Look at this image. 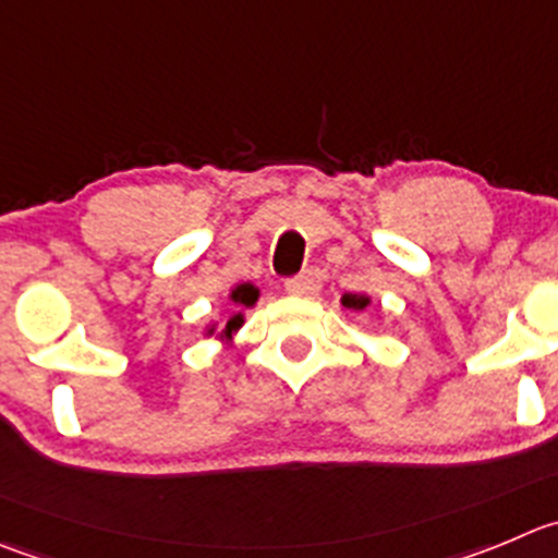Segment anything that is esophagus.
Masks as SVG:
<instances>
[{
	"label": "esophagus",
	"mask_w": 558,
	"mask_h": 558,
	"mask_svg": "<svg viewBox=\"0 0 558 558\" xmlns=\"http://www.w3.org/2000/svg\"><path fill=\"white\" fill-rule=\"evenodd\" d=\"M284 288H288V293L306 295V299H312V295L320 293V270H317V268L304 270L301 276H295V279L284 282Z\"/></svg>",
	"instance_id": "34e87169"
}]
</instances>
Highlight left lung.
<instances>
[{
  "mask_svg": "<svg viewBox=\"0 0 558 558\" xmlns=\"http://www.w3.org/2000/svg\"><path fill=\"white\" fill-rule=\"evenodd\" d=\"M342 306L344 310H353V312H362L369 306L367 295H355V293H344L342 295Z\"/></svg>",
  "mask_w": 558,
  "mask_h": 558,
  "instance_id": "left-lung-1",
  "label": "left lung"
}]
</instances>
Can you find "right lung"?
I'll return each instance as SVG.
<instances>
[{"label": "right lung", "instance_id": "obj_1", "mask_svg": "<svg viewBox=\"0 0 558 558\" xmlns=\"http://www.w3.org/2000/svg\"><path fill=\"white\" fill-rule=\"evenodd\" d=\"M257 288H252V284H238L235 290H232V304H238V306H252L254 301H257ZM243 323V315H232L230 320H227V326H225V333H232L235 331L238 326H241Z\"/></svg>", "mask_w": 558, "mask_h": 558}]
</instances>
